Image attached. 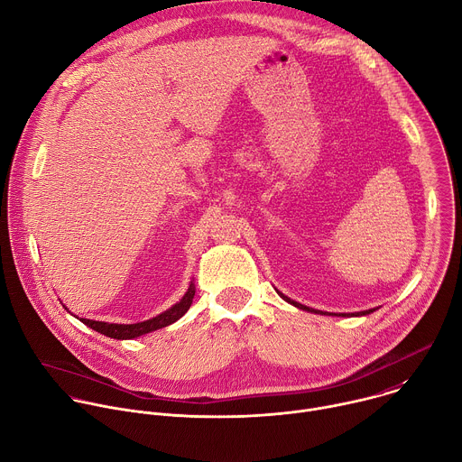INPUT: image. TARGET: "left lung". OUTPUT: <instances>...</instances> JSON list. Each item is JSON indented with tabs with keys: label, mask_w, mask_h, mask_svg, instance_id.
Listing matches in <instances>:
<instances>
[{
	"label": "left lung",
	"mask_w": 462,
	"mask_h": 462,
	"mask_svg": "<svg viewBox=\"0 0 462 462\" xmlns=\"http://www.w3.org/2000/svg\"><path fill=\"white\" fill-rule=\"evenodd\" d=\"M286 302H290V304H293V306H297V309H300V310H306V312H314V314H323V316H341V318H346V316H350V314H328V312H319V310H314V309H310V306H304V304H300V302H297V300H291L290 297H286L284 293H279ZM372 312H375V309H372V310H365V312H357V314H352V316H368V314H372Z\"/></svg>",
	"instance_id": "1"
}]
</instances>
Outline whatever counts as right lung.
Masks as SVG:
<instances>
[{
    "label": "right lung",
    "mask_w": 462,
    "mask_h": 462,
    "mask_svg": "<svg viewBox=\"0 0 462 462\" xmlns=\"http://www.w3.org/2000/svg\"><path fill=\"white\" fill-rule=\"evenodd\" d=\"M196 295V286L194 282L190 281V286L189 290L185 291V295L181 297V300H178L176 304H172L169 310H165L163 314L152 318V319H146L143 323H134V325H117V323H103V321H92V319H85L81 318L79 321L83 325H87L88 328L106 336V337H112V339H134V337H139V336H144V334H150L153 330H160V328H165L172 323H176L178 319H181L187 310L190 309L192 304V299Z\"/></svg>",
    "instance_id": "1"
}]
</instances>
